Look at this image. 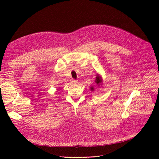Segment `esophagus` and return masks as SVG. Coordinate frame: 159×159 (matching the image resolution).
<instances>
[{
  "instance_id": "1",
  "label": "esophagus",
  "mask_w": 159,
  "mask_h": 159,
  "mask_svg": "<svg viewBox=\"0 0 159 159\" xmlns=\"http://www.w3.org/2000/svg\"><path fill=\"white\" fill-rule=\"evenodd\" d=\"M71 83H72V84H76L78 83V80H75V79H72V80H71Z\"/></svg>"
}]
</instances>
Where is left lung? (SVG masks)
Instances as JSON below:
<instances>
[{"mask_svg": "<svg viewBox=\"0 0 159 159\" xmlns=\"http://www.w3.org/2000/svg\"><path fill=\"white\" fill-rule=\"evenodd\" d=\"M95 82L99 86L100 85H101L102 84V77L99 75V74H97V76L96 77V80H95ZM90 90H94V88L93 87H90Z\"/></svg>", "mask_w": 159, "mask_h": 159, "instance_id": "obj_1", "label": "left lung"}]
</instances>
